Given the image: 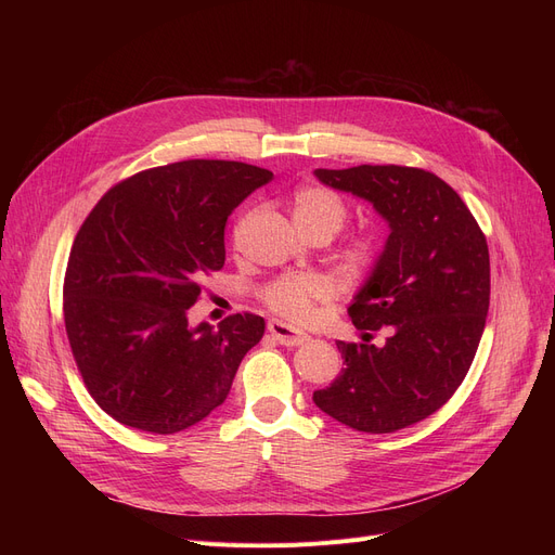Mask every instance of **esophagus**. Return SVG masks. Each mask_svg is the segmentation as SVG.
Instances as JSON below:
<instances>
[{
  "label": "esophagus",
  "mask_w": 555,
  "mask_h": 555,
  "mask_svg": "<svg viewBox=\"0 0 555 555\" xmlns=\"http://www.w3.org/2000/svg\"><path fill=\"white\" fill-rule=\"evenodd\" d=\"M268 331L272 333V337L283 344V346H301L308 341V335L306 333H297L293 326H287L283 322H279V319H272V322L268 324Z\"/></svg>",
  "instance_id": "obj_1"
}]
</instances>
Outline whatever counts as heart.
<instances>
[{
  "label": "heart",
  "instance_id": "b5f03b06",
  "mask_svg": "<svg viewBox=\"0 0 555 555\" xmlns=\"http://www.w3.org/2000/svg\"><path fill=\"white\" fill-rule=\"evenodd\" d=\"M293 216L301 231L326 229L335 236L348 218V209L335 191L304 186L293 197ZM377 260H380V245L366 233L353 236L341 249L344 268L356 276L373 272ZM258 297L285 322L308 326L319 314V304H326L333 297V285L319 274H283L262 285Z\"/></svg>",
  "mask_w": 555,
  "mask_h": 555
}]
</instances>
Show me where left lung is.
<instances>
[{
  "mask_svg": "<svg viewBox=\"0 0 555 555\" xmlns=\"http://www.w3.org/2000/svg\"><path fill=\"white\" fill-rule=\"evenodd\" d=\"M324 184L360 195L391 233L348 308L362 344L337 341L344 369L312 393L341 425L391 434L439 412L468 373L490 306V256L459 193L414 166L317 168ZM377 330L388 339L370 344Z\"/></svg>",
  "mask_w": 555,
  "mask_h": 555,
  "instance_id": "1",
  "label": "left lung"
}]
</instances>
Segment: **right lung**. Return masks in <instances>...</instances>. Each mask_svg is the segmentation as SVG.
Wrapping results in <instances>:
<instances>
[{"instance_id":"right-lung-1","label":"right lung","mask_w":555,"mask_h":555,"mask_svg":"<svg viewBox=\"0 0 555 555\" xmlns=\"http://www.w3.org/2000/svg\"><path fill=\"white\" fill-rule=\"evenodd\" d=\"M272 180L243 162L189 159L114 184L80 224L65 272L72 356L101 410L126 427L182 431L220 406L266 319L189 326L202 276L224 266L231 211Z\"/></svg>"}]
</instances>
